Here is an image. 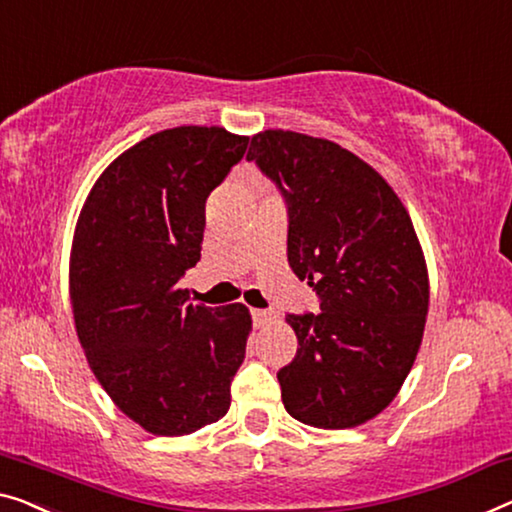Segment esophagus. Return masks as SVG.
Listing matches in <instances>:
<instances>
[{
    "label": "esophagus",
    "instance_id": "esophagus-1",
    "mask_svg": "<svg viewBox=\"0 0 512 512\" xmlns=\"http://www.w3.org/2000/svg\"><path fill=\"white\" fill-rule=\"evenodd\" d=\"M250 315H253V322L257 329H264V326H269L273 319H276V312L271 310H253Z\"/></svg>",
    "mask_w": 512,
    "mask_h": 512
}]
</instances>
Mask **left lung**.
<instances>
[{
	"label": "left lung",
	"mask_w": 512,
	"mask_h": 512,
	"mask_svg": "<svg viewBox=\"0 0 512 512\" xmlns=\"http://www.w3.org/2000/svg\"><path fill=\"white\" fill-rule=\"evenodd\" d=\"M246 158L285 197L287 262L322 310L287 315L299 349L278 372L282 404L324 430L370 421L423 340L430 282L414 223L375 167L331 140L262 131Z\"/></svg>",
	"instance_id": "1"
}]
</instances>
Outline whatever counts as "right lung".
<instances>
[{
	"mask_svg": "<svg viewBox=\"0 0 512 512\" xmlns=\"http://www.w3.org/2000/svg\"><path fill=\"white\" fill-rule=\"evenodd\" d=\"M218 126L167 128L105 167L73 234L71 305L89 368L124 414L160 437L220 421L246 358V305L188 303L207 197L246 154Z\"/></svg>",
	"mask_w": 512,
	"mask_h": 512,
	"instance_id": "obj_1",
	"label": "right lung"
}]
</instances>
